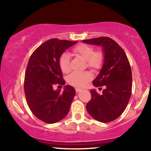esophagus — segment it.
Returning <instances> with one entry per match:
<instances>
[{"label":"esophagus","mask_w":151,"mask_h":151,"mask_svg":"<svg viewBox=\"0 0 151 151\" xmlns=\"http://www.w3.org/2000/svg\"><path fill=\"white\" fill-rule=\"evenodd\" d=\"M82 89H81V88H76V93H79L80 91H82Z\"/></svg>","instance_id":"34e87169"}]
</instances>
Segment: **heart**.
<instances>
[{
	"label": "heart",
	"mask_w": 151,
	"mask_h": 151,
	"mask_svg": "<svg viewBox=\"0 0 151 151\" xmlns=\"http://www.w3.org/2000/svg\"><path fill=\"white\" fill-rule=\"evenodd\" d=\"M72 53L78 58L86 61L88 67L93 69H98L102 65L103 55L101 52H94V49L89 45L81 44L78 45L72 51ZM59 66L63 73L70 71L69 56L67 53L61 55L59 60ZM92 79V75L89 72H73L67 78L68 82L76 87H84Z\"/></svg>",
	"instance_id": "b5f03b06"
}]
</instances>
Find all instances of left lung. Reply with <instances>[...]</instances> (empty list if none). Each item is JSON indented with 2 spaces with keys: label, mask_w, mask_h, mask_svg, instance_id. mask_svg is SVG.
Listing matches in <instances>:
<instances>
[{
  "label": "left lung",
  "mask_w": 151,
  "mask_h": 151,
  "mask_svg": "<svg viewBox=\"0 0 151 151\" xmlns=\"http://www.w3.org/2000/svg\"><path fill=\"white\" fill-rule=\"evenodd\" d=\"M82 42L101 47L104 55L102 67L93 84L96 87L105 86V88L101 95L96 89H91L92 97L86 110L97 121L110 122L120 116L131 98L132 73L129 60L122 48L108 37Z\"/></svg>",
  "instance_id": "obj_1"
}]
</instances>
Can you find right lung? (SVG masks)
Here are the masks:
<instances>
[{
	"mask_svg": "<svg viewBox=\"0 0 151 151\" xmlns=\"http://www.w3.org/2000/svg\"><path fill=\"white\" fill-rule=\"evenodd\" d=\"M77 42L51 38L37 48L28 62L24 83L26 100L35 116L45 123H56L69 111L75 88L66 85L61 91L53 86L65 84L59 60L65 50Z\"/></svg>",
	"mask_w": 151,
	"mask_h": 151,
	"instance_id": "obj_1",
	"label": "right lung"
}]
</instances>
